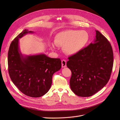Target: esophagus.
I'll list each match as a JSON object with an SVG mask.
<instances>
[{
  "label": "esophagus",
  "instance_id": "obj_1",
  "mask_svg": "<svg viewBox=\"0 0 120 120\" xmlns=\"http://www.w3.org/2000/svg\"><path fill=\"white\" fill-rule=\"evenodd\" d=\"M61 66L62 68H66L67 67V61L66 60H61Z\"/></svg>",
  "mask_w": 120,
  "mask_h": 120
}]
</instances>
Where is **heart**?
Segmentation results:
<instances>
[{
	"instance_id": "b5f03b06",
	"label": "heart",
	"mask_w": 120,
	"mask_h": 120,
	"mask_svg": "<svg viewBox=\"0 0 120 120\" xmlns=\"http://www.w3.org/2000/svg\"><path fill=\"white\" fill-rule=\"evenodd\" d=\"M89 41V35L85 30H68L58 34L55 39V43L57 46H64L67 53L73 55L84 49ZM52 48H54V45Z\"/></svg>"
}]
</instances>
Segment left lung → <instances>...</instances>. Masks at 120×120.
Listing matches in <instances>:
<instances>
[{
	"label": "left lung",
	"instance_id": "obj_1",
	"mask_svg": "<svg viewBox=\"0 0 120 120\" xmlns=\"http://www.w3.org/2000/svg\"><path fill=\"white\" fill-rule=\"evenodd\" d=\"M96 38L81 51L68 57L67 66L71 71L70 85L79 97H90L106 85L114 62L110 42L98 30Z\"/></svg>",
	"mask_w": 120,
	"mask_h": 120
}]
</instances>
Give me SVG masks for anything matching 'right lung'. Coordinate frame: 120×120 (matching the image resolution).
I'll list each match as a JSON object with an SVG mask.
<instances>
[{"instance_id": "1", "label": "right lung", "mask_w": 120, "mask_h": 120, "mask_svg": "<svg viewBox=\"0 0 120 120\" xmlns=\"http://www.w3.org/2000/svg\"><path fill=\"white\" fill-rule=\"evenodd\" d=\"M34 32L25 29L11 43L8 52L10 78L17 88L29 97H41L48 92L53 74L61 67L60 59L48 57L44 53L23 55L19 48V38Z\"/></svg>"}]
</instances>
